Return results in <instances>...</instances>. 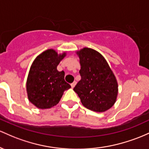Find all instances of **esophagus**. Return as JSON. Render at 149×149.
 <instances>
[{
  "label": "esophagus",
  "mask_w": 149,
  "mask_h": 149,
  "mask_svg": "<svg viewBox=\"0 0 149 149\" xmlns=\"http://www.w3.org/2000/svg\"><path fill=\"white\" fill-rule=\"evenodd\" d=\"M76 81H74V82H72L71 84V86H72V88H74V86L75 85H76Z\"/></svg>",
  "instance_id": "1"
}]
</instances>
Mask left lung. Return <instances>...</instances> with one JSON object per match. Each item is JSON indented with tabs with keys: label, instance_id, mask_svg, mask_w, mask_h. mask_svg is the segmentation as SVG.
Returning <instances> with one entry per match:
<instances>
[{
	"label": "left lung",
	"instance_id": "obj_1",
	"mask_svg": "<svg viewBox=\"0 0 149 149\" xmlns=\"http://www.w3.org/2000/svg\"><path fill=\"white\" fill-rule=\"evenodd\" d=\"M79 58L81 79L74 91L85 108L105 112L115 104L118 84L109 65L100 53L84 48L77 52Z\"/></svg>",
	"mask_w": 149,
	"mask_h": 149
}]
</instances>
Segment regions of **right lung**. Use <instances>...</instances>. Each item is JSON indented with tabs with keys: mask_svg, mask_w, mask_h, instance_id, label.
Listing matches in <instances>:
<instances>
[{
	"mask_svg": "<svg viewBox=\"0 0 149 149\" xmlns=\"http://www.w3.org/2000/svg\"><path fill=\"white\" fill-rule=\"evenodd\" d=\"M66 56L48 49L38 56L31 64L26 80L29 101L40 109L52 108L59 103L63 92L71 88L65 81L64 71L57 66Z\"/></svg>",
	"mask_w": 149,
	"mask_h": 149,
	"instance_id": "add662e5",
	"label": "right lung"
}]
</instances>
